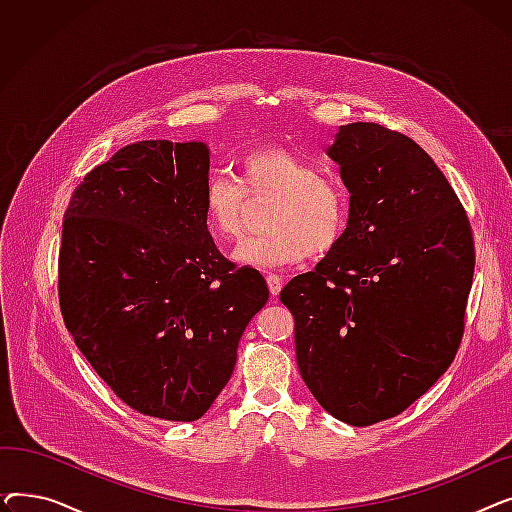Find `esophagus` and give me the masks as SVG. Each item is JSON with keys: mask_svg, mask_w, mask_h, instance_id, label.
Instances as JSON below:
<instances>
[{"mask_svg": "<svg viewBox=\"0 0 512 512\" xmlns=\"http://www.w3.org/2000/svg\"><path fill=\"white\" fill-rule=\"evenodd\" d=\"M265 280H267V288H270V292H272L274 297H276V294L282 290V284H284L282 276H278V274H270V276H267Z\"/></svg>", "mask_w": 512, "mask_h": 512, "instance_id": "34e87169", "label": "esophagus"}]
</instances>
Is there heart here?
I'll use <instances>...</instances> for the list:
<instances>
[{
	"mask_svg": "<svg viewBox=\"0 0 512 512\" xmlns=\"http://www.w3.org/2000/svg\"><path fill=\"white\" fill-rule=\"evenodd\" d=\"M272 199L265 226L236 259L253 267H282L332 253L351 222V193L336 176L286 147L267 145L236 159V182L213 174L203 186V218L213 236L236 242L245 232L249 201Z\"/></svg>",
	"mask_w": 512,
	"mask_h": 512,
	"instance_id": "obj_1",
	"label": "heart"
}]
</instances>
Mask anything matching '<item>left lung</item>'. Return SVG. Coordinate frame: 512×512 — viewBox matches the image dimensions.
<instances>
[{
    "label": "left lung",
    "instance_id": "8db88e82",
    "mask_svg": "<svg viewBox=\"0 0 512 512\" xmlns=\"http://www.w3.org/2000/svg\"><path fill=\"white\" fill-rule=\"evenodd\" d=\"M328 153L351 193V222L280 301L315 400L365 427L409 409L454 361L475 245L454 188L413 139L355 122L340 126Z\"/></svg>",
    "mask_w": 512,
    "mask_h": 512
}]
</instances>
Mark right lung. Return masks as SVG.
<instances>
[{
	"label": "right lung",
	"mask_w": 512,
	"mask_h": 512,
	"mask_svg": "<svg viewBox=\"0 0 512 512\" xmlns=\"http://www.w3.org/2000/svg\"><path fill=\"white\" fill-rule=\"evenodd\" d=\"M203 143L141 141L74 188L62 224L64 324L141 415L197 421L228 384L263 276L228 261L203 218Z\"/></svg>",
	"instance_id": "1"
}]
</instances>
